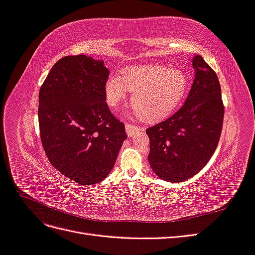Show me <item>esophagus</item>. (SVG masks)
<instances>
[{"mask_svg":"<svg viewBox=\"0 0 255 255\" xmlns=\"http://www.w3.org/2000/svg\"><path fill=\"white\" fill-rule=\"evenodd\" d=\"M137 130H143V128L129 125V123H127L126 125V132L128 136H132L135 132H137Z\"/></svg>","mask_w":255,"mask_h":255,"instance_id":"obj_1","label":"esophagus"}]
</instances>
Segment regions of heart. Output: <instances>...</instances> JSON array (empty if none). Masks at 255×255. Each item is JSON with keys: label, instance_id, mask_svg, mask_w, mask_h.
<instances>
[{"label": "heart", "instance_id": "1", "mask_svg": "<svg viewBox=\"0 0 255 255\" xmlns=\"http://www.w3.org/2000/svg\"><path fill=\"white\" fill-rule=\"evenodd\" d=\"M189 81L182 70L160 65L127 68L119 76H111L105 84L106 102L118 109L132 92L133 109L148 122H156L170 115L186 95Z\"/></svg>", "mask_w": 255, "mask_h": 255}]
</instances>
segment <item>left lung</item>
<instances>
[{"label": "left lung", "instance_id": "1", "mask_svg": "<svg viewBox=\"0 0 255 255\" xmlns=\"http://www.w3.org/2000/svg\"><path fill=\"white\" fill-rule=\"evenodd\" d=\"M195 80L184 105L167 120L145 130L149 163L167 182L190 179L208 163L221 135L225 107L217 74L202 56L192 59Z\"/></svg>", "mask_w": 255, "mask_h": 255}]
</instances>
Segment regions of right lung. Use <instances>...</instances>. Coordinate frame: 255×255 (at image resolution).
<instances>
[{
  "label": "right lung",
  "instance_id": "add662e5",
  "mask_svg": "<svg viewBox=\"0 0 255 255\" xmlns=\"http://www.w3.org/2000/svg\"><path fill=\"white\" fill-rule=\"evenodd\" d=\"M109 74L103 60L66 56L52 67L39 90L44 152L54 168L81 185L110 174L128 137L105 102Z\"/></svg>",
  "mask_w": 255,
  "mask_h": 255
}]
</instances>
